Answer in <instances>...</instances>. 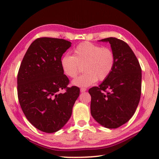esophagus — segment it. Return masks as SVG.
Wrapping results in <instances>:
<instances>
[{"label": "esophagus", "mask_w": 159, "mask_h": 159, "mask_svg": "<svg viewBox=\"0 0 159 159\" xmlns=\"http://www.w3.org/2000/svg\"><path fill=\"white\" fill-rule=\"evenodd\" d=\"M80 92L81 93H83V92H85V91L87 90V89L86 88H85V87H82V88H80Z\"/></svg>", "instance_id": "obj_1"}]
</instances>
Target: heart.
I'll return each instance as SVG.
<instances>
[{
    "instance_id": "heart-1",
    "label": "heart",
    "mask_w": 159,
    "mask_h": 159,
    "mask_svg": "<svg viewBox=\"0 0 159 159\" xmlns=\"http://www.w3.org/2000/svg\"><path fill=\"white\" fill-rule=\"evenodd\" d=\"M116 64V56L109 47L85 42L74 49V55L67 54L61 60L63 73L70 78H76L84 66L85 72L73 80L74 85L87 87L97 81L106 80L110 76Z\"/></svg>"
}]
</instances>
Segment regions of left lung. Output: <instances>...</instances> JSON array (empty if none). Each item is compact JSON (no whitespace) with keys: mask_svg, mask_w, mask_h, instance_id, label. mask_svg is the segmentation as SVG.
I'll list each match as a JSON object with an SVG mask.
<instances>
[{"mask_svg":"<svg viewBox=\"0 0 159 159\" xmlns=\"http://www.w3.org/2000/svg\"><path fill=\"white\" fill-rule=\"evenodd\" d=\"M109 42L116 56L110 76L98 87L89 89L91 114L97 122L107 128H117L133 117L141 93V68L127 43L116 38L100 40Z\"/></svg>","mask_w":159,"mask_h":159,"instance_id":"1","label":"left lung"}]
</instances>
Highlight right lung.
<instances>
[{"mask_svg": "<svg viewBox=\"0 0 159 159\" xmlns=\"http://www.w3.org/2000/svg\"><path fill=\"white\" fill-rule=\"evenodd\" d=\"M71 44L63 39L38 38L20 64L17 79L20 107L29 122L44 133H55L67 122L79 96V87H67L70 80L61 66ZM63 89L66 92L60 93Z\"/></svg>", "mask_w": 159, "mask_h": 159, "instance_id": "obj_1", "label": "right lung"}]
</instances>
